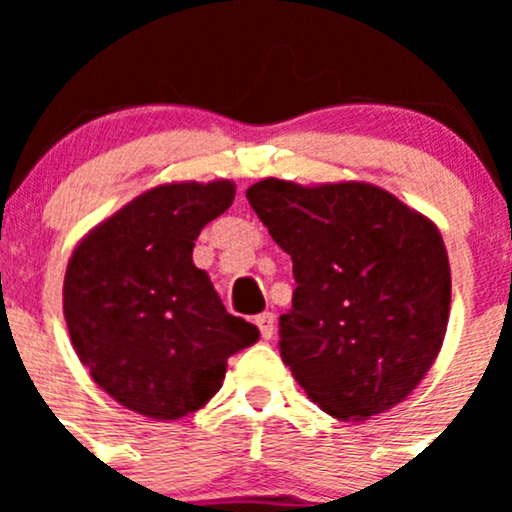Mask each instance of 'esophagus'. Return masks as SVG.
<instances>
[{"label": "esophagus", "instance_id": "34e87169", "mask_svg": "<svg viewBox=\"0 0 512 512\" xmlns=\"http://www.w3.org/2000/svg\"><path fill=\"white\" fill-rule=\"evenodd\" d=\"M255 324H257V327H260L262 339H272V337H275V314H272V312L260 314V317L255 319Z\"/></svg>", "mask_w": 512, "mask_h": 512}]
</instances>
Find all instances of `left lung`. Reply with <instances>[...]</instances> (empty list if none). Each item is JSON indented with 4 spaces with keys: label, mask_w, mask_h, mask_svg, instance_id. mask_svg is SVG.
I'll return each mask as SVG.
<instances>
[{
    "label": "left lung",
    "mask_w": 512,
    "mask_h": 512,
    "mask_svg": "<svg viewBox=\"0 0 512 512\" xmlns=\"http://www.w3.org/2000/svg\"><path fill=\"white\" fill-rule=\"evenodd\" d=\"M245 195L292 257L297 287L280 317V354L297 384L342 421L401 404L446 337L451 267L438 227L359 180L265 178Z\"/></svg>",
    "instance_id": "obj_1"
}]
</instances>
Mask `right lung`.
<instances>
[{
  "instance_id": "obj_1",
  "label": "right lung",
  "mask_w": 512,
  "mask_h": 512,
  "mask_svg": "<svg viewBox=\"0 0 512 512\" xmlns=\"http://www.w3.org/2000/svg\"><path fill=\"white\" fill-rule=\"evenodd\" d=\"M235 200L232 180L165 183L98 223L64 277L71 344L91 379L136 414L175 421L223 386L227 359L260 339L227 314L193 262L200 230Z\"/></svg>"
}]
</instances>
